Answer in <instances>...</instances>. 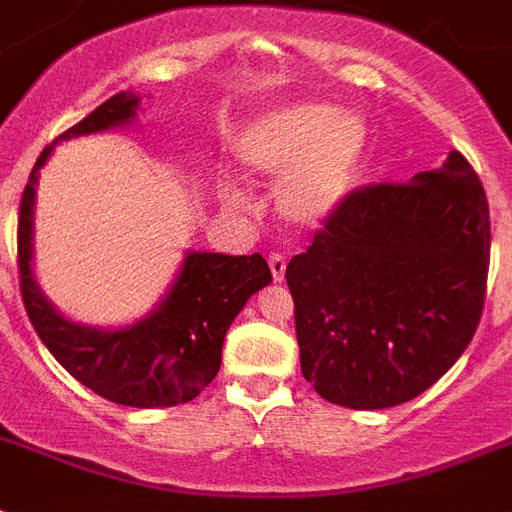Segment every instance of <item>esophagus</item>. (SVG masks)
I'll list each match as a JSON object with an SVG mask.
<instances>
[{
	"label": "esophagus",
	"instance_id": "1",
	"mask_svg": "<svg viewBox=\"0 0 512 512\" xmlns=\"http://www.w3.org/2000/svg\"><path fill=\"white\" fill-rule=\"evenodd\" d=\"M268 265H270V273H273V281H278V284H281V281H284V276H286V260H284V255H278V252H273V255L268 257Z\"/></svg>",
	"mask_w": 512,
	"mask_h": 512
}]
</instances>
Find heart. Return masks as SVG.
<instances>
[{
	"label": "heart",
	"instance_id": "obj_1",
	"mask_svg": "<svg viewBox=\"0 0 512 512\" xmlns=\"http://www.w3.org/2000/svg\"><path fill=\"white\" fill-rule=\"evenodd\" d=\"M368 149V120L326 102L263 112L234 139L239 170L249 181L278 178L276 210L297 228L321 226L350 199Z\"/></svg>",
	"mask_w": 512,
	"mask_h": 512
}]
</instances>
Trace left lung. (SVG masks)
<instances>
[{
  "instance_id": "left-lung-1",
  "label": "left lung",
  "mask_w": 512,
  "mask_h": 512,
  "mask_svg": "<svg viewBox=\"0 0 512 512\" xmlns=\"http://www.w3.org/2000/svg\"><path fill=\"white\" fill-rule=\"evenodd\" d=\"M489 244L484 186L455 149L410 184L352 191L286 265L302 376L352 410L426 392L476 334Z\"/></svg>"
}]
</instances>
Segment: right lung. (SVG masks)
I'll return each instance as SVG.
<instances>
[{"label": "right lung", "mask_w": 512, "mask_h": 512, "mask_svg": "<svg viewBox=\"0 0 512 512\" xmlns=\"http://www.w3.org/2000/svg\"><path fill=\"white\" fill-rule=\"evenodd\" d=\"M141 99L120 91L89 112L57 141L134 123ZM54 141V144H57ZM49 144L33 165L18 215L20 294L36 334L54 360L91 392L128 407H173L194 400L220 371L228 326L247 299L273 281L263 255L186 252L170 292L141 321L123 328H91L68 321L33 278V205Z\"/></svg>", "instance_id": "1"}]
</instances>
